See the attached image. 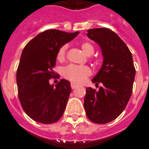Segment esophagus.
Returning <instances> with one entry per match:
<instances>
[{"label": "esophagus", "instance_id": "34e87169", "mask_svg": "<svg viewBox=\"0 0 149 149\" xmlns=\"http://www.w3.org/2000/svg\"><path fill=\"white\" fill-rule=\"evenodd\" d=\"M70 86H71V88L72 89H75L77 87V85L76 84H74V83H71V84H70Z\"/></svg>", "mask_w": 149, "mask_h": 149}]
</instances>
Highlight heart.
Instances as JSON below:
<instances>
[{
  "mask_svg": "<svg viewBox=\"0 0 149 149\" xmlns=\"http://www.w3.org/2000/svg\"><path fill=\"white\" fill-rule=\"evenodd\" d=\"M68 45H64L59 48L57 52L56 58L58 61H63L65 58L66 51H67ZM81 49L86 56H91L94 52V47L93 45L89 42H84L81 44ZM92 73L91 68L86 65H69L63 69L62 74L63 77L68 80L77 84H81L86 79V78L90 77Z\"/></svg>",
  "mask_w": 149,
  "mask_h": 149,
  "instance_id": "heart-1",
  "label": "heart"
}]
</instances>
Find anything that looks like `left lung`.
<instances>
[{"label":"left lung","instance_id":"8db88e82","mask_svg":"<svg viewBox=\"0 0 149 149\" xmlns=\"http://www.w3.org/2000/svg\"><path fill=\"white\" fill-rule=\"evenodd\" d=\"M87 37L101 49L103 64L92 79L97 91L86 88L84 108L87 118L96 124H107L125 110L132 93L135 77L132 52L119 36L107 28L87 30Z\"/></svg>","mask_w":149,"mask_h":149}]
</instances>
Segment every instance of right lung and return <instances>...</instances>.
<instances>
[{
    "label": "right lung",
    "instance_id": "obj_1",
    "mask_svg": "<svg viewBox=\"0 0 149 149\" xmlns=\"http://www.w3.org/2000/svg\"><path fill=\"white\" fill-rule=\"evenodd\" d=\"M79 34L49 29L38 34L22 51L16 75L18 97L24 112L37 122L52 124L63 116L71 92L70 83L60 79L54 86L53 68L61 46Z\"/></svg>",
    "mask_w": 149,
    "mask_h": 149
}]
</instances>
